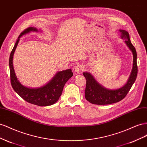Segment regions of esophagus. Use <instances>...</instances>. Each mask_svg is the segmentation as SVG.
<instances>
[{"label": "esophagus", "instance_id": "esophagus-1", "mask_svg": "<svg viewBox=\"0 0 147 147\" xmlns=\"http://www.w3.org/2000/svg\"><path fill=\"white\" fill-rule=\"evenodd\" d=\"M82 70H83V66L82 65H78L76 67V68L74 69V72L79 74V73H81Z\"/></svg>", "mask_w": 147, "mask_h": 147}]
</instances>
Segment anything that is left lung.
Instances as JSON below:
<instances>
[{
	"instance_id": "8db88e82",
	"label": "left lung",
	"mask_w": 147,
	"mask_h": 147,
	"mask_svg": "<svg viewBox=\"0 0 147 147\" xmlns=\"http://www.w3.org/2000/svg\"><path fill=\"white\" fill-rule=\"evenodd\" d=\"M121 37L124 40L130 50L133 54V66L131 74L125 84L117 89H109L99 84L92 74L89 72H84L86 79L85 97L88 102L95 105H108L118 102L123 100L131 89L137 76V52L135 47L130 40L127 31L119 29Z\"/></svg>"
}]
</instances>
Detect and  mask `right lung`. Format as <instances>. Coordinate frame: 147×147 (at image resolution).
Instances as JSON below:
<instances>
[{
    "instance_id": "1",
    "label": "right lung",
    "mask_w": 147,
    "mask_h": 147,
    "mask_svg": "<svg viewBox=\"0 0 147 147\" xmlns=\"http://www.w3.org/2000/svg\"><path fill=\"white\" fill-rule=\"evenodd\" d=\"M40 31H42L40 29L30 27L26 29L21 33L10 53L9 67L11 84L16 93L28 103L37 106L45 107L52 105L58 101L62 94L65 84L73 76V74L71 69L58 71L49 82L39 87H28L22 85L20 82L15 74L13 65V57L16 48L18 44L20 38L23 36L29 34L31 32H38Z\"/></svg>"
}]
</instances>
